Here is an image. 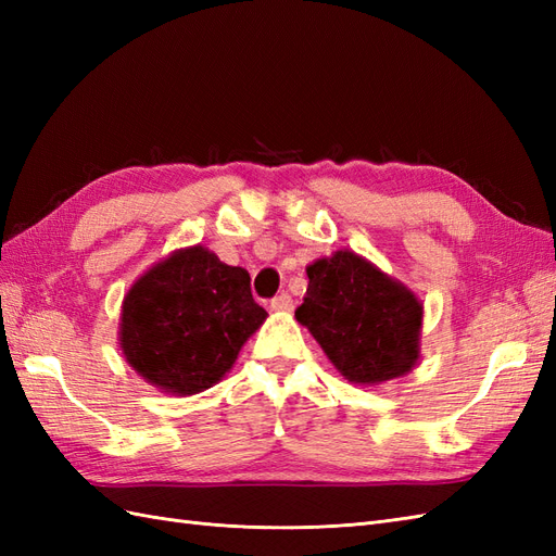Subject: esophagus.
I'll return each mask as SVG.
<instances>
[{
  "mask_svg": "<svg viewBox=\"0 0 556 556\" xmlns=\"http://www.w3.org/2000/svg\"><path fill=\"white\" fill-rule=\"evenodd\" d=\"M271 308L280 311V313H290L294 308V301H292V296L288 292H282L276 299H271Z\"/></svg>",
  "mask_w": 556,
  "mask_h": 556,
  "instance_id": "esophagus-1",
  "label": "esophagus"
}]
</instances>
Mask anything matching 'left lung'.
Returning <instances> with one entry per match:
<instances>
[{
	"label": "left lung",
	"instance_id": "1",
	"mask_svg": "<svg viewBox=\"0 0 556 556\" xmlns=\"http://www.w3.org/2000/svg\"><path fill=\"white\" fill-rule=\"evenodd\" d=\"M308 290L294 313L339 374L355 384L406 376L419 359L422 304L406 285L352 250L306 266Z\"/></svg>",
	"mask_w": 556,
	"mask_h": 556
}]
</instances>
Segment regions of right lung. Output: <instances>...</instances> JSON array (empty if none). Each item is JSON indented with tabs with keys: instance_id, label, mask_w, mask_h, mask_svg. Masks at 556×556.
<instances>
[{
	"instance_id": "1",
	"label": "right lung",
	"mask_w": 556,
	"mask_h": 556,
	"mask_svg": "<svg viewBox=\"0 0 556 556\" xmlns=\"http://www.w3.org/2000/svg\"><path fill=\"white\" fill-rule=\"evenodd\" d=\"M266 315L252 299L245 268L192 245L131 285L121 313V348L146 382L190 396L223 380Z\"/></svg>"
}]
</instances>
